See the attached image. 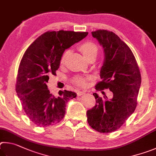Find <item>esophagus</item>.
I'll return each instance as SVG.
<instances>
[{
  "label": "esophagus",
  "mask_w": 156,
  "mask_h": 156,
  "mask_svg": "<svg viewBox=\"0 0 156 156\" xmlns=\"http://www.w3.org/2000/svg\"><path fill=\"white\" fill-rule=\"evenodd\" d=\"M83 94H85V92H81V91L77 92V96H81V95H83Z\"/></svg>",
  "instance_id": "1"
}]
</instances>
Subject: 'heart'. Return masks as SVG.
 Listing matches in <instances>:
<instances>
[{"label": "heart", "instance_id": "1", "mask_svg": "<svg viewBox=\"0 0 156 156\" xmlns=\"http://www.w3.org/2000/svg\"><path fill=\"white\" fill-rule=\"evenodd\" d=\"M80 49L81 53L85 56L87 59H89L92 56H96L98 53V47L94 42H85L81 44L80 46ZM68 51H66L64 53L61 59V63L64 64L66 59V57L68 55ZM88 78L83 77L81 76H76L73 79V83L76 86L80 87V88H84L87 86L88 83Z\"/></svg>", "mask_w": 156, "mask_h": 156}]
</instances>
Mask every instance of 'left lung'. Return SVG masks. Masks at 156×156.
<instances>
[{
	"instance_id": "8db88e82",
	"label": "left lung",
	"mask_w": 156,
	"mask_h": 156,
	"mask_svg": "<svg viewBox=\"0 0 156 156\" xmlns=\"http://www.w3.org/2000/svg\"><path fill=\"white\" fill-rule=\"evenodd\" d=\"M103 46L105 61L101 69V81L97 90L110 89L113 98L108 100L93 94L94 108L87 111L88 122L100 133L115 132L135 111L141 84V75L132 51L112 31L99 29L92 32Z\"/></svg>"
}]
</instances>
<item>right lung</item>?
Returning <instances> with one entry per match:
<instances>
[{"mask_svg":"<svg viewBox=\"0 0 156 156\" xmlns=\"http://www.w3.org/2000/svg\"><path fill=\"white\" fill-rule=\"evenodd\" d=\"M88 32L46 31L38 37L23 55L16 78V91L24 112L38 127H48L64 119L66 105L76 97L71 91L59 90L58 97L50 93L46 83L56 75L66 49L83 39Z\"/></svg>","mask_w":156,"mask_h":156,"instance_id":"1","label":"right lung"}]
</instances>
